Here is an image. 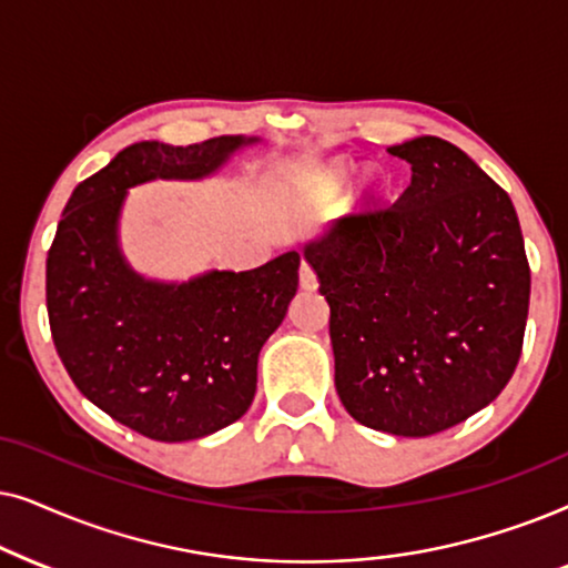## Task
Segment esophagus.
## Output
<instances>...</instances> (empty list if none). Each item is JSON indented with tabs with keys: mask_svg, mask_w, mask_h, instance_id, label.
<instances>
[{
	"mask_svg": "<svg viewBox=\"0 0 568 568\" xmlns=\"http://www.w3.org/2000/svg\"><path fill=\"white\" fill-rule=\"evenodd\" d=\"M298 280H301V288H304V291H316V275H314V270H312V267H308V264H306V262H304V264H301Z\"/></svg>",
	"mask_w": 568,
	"mask_h": 568,
	"instance_id": "obj_1",
	"label": "esophagus"
}]
</instances>
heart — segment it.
<instances>
[{"mask_svg": "<svg viewBox=\"0 0 568 568\" xmlns=\"http://www.w3.org/2000/svg\"><path fill=\"white\" fill-rule=\"evenodd\" d=\"M353 173H355V165L347 163V161H335V163L324 165V169L314 176L316 192H322V194H327V196L343 194L345 186L351 184Z\"/></svg>", "mask_w": 568, "mask_h": 568, "instance_id": "obj_1", "label": "heart"}]
</instances>
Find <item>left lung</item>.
<instances>
[{
    "label": "left lung",
    "instance_id": "1",
    "mask_svg": "<svg viewBox=\"0 0 568 568\" xmlns=\"http://www.w3.org/2000/svg\"><path fill=\"white\" fill-rule=\"evenodd\" d=\"M413 179L387 210L304 244L329 304L339 403L363 426L430 436L483 410L521 355L530 264L509 194L442 138L389 148Z\"/></svg>",
    "mask_w": 568,
    "mask_h": 568
}]
</instances>
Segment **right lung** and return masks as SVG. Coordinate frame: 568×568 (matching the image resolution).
<instances>
[{
    "label": "right lung",
    "mask_w": 568,
    "mask_h": 568,
    "mask_svg": "<svg viewBox=\"0 0 568 568\" xmlns=\"http://www.w3.org/2000/svg\"><path fill=\"white\" fill-rule=\"evenodd\" d=\"M254 142H134L78 184L49 248L47 308L67 374L95 407L155 442L210 436L248 410L262 345L296 296L301 254L184 283L150 280L121 254V207L132 186L207 179Z\"/></svg>",
    "instance_id": "1"
}]
</instances>
